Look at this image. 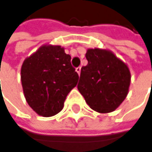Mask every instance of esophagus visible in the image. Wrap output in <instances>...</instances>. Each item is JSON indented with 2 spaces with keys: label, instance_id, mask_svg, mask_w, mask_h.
I'll return each instance as SVG.
<instances>
[{
  "label": "esophagus",
  "instance_id": "1",
  "mask_svg": "<svg viewBox=\"0 0 152 152\" xmlns=\"http://www.w3.org/2000/svg\"><path fill=\"white\" fill-rule=\"evenodd\" d=\"M76 72H77V73H78V75H80V73H81V68H80V67L76 68Z\"/></svg>",
  "mask_w": 152,
  "mask_h": 152
}]
</instances>
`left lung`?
Wrapping results in <instances>:
<instances>
[{
	"label": "left lung",
	"instance_id": "obj_1",
	"mask_svg": "<svg viewBox=\"0 0 152 152\" xmlns=\"http://www.w3.org/2000/svg\"><path fill=\"white\" fill-rule=\"evenodd\" d=\"M77 89L87 104L99 113L114 111L126 98L131 84L128 65L108 49L88 48Z\"/></svg>",
	"mask_w": 152,
	"mask_h": 152
}]
</instances>
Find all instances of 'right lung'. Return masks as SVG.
Segmentation results:
<instances>
[{"label": "right lung", "instance_id": "right-lung-1", "mask_svg": "<svg viewBox=\"0 0 152 152\" xmlns=\"http://www.w3.org/2000/svg\"><path fill=\"white\" fill-rule=\"evenodd\" d=\"M71 56L59 45L44 44L21 65V81L28 104L38 115L59 113L79 76L71 66Z\"/></svg>", "mask_w": 152, "mask_h": 152}]
</instances>
